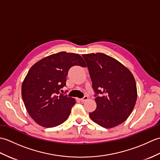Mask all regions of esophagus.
Instances as JSON below:
<instances>
[{"label": "esophagus", "mask_w": 160, "mask_h": 160, "mask_svg": "<svg viewBox=\"0 0 160 160\" xmlns=\"http://www.w3.org/2000/svg\"><path fill=\"white\" fill-rule=\"evenodd\" d=\"M88 98H88V96H84L82 98H81V99H80V101H81V102H83L87 100H88Z\"/></svg>", "instance_id": "1"}]
</instances>
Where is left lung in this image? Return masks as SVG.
Returning <instances> with one entry per match:
<instances>
[{
  "label": "left lung",
  "mask_w": 160,
  "mask_h": 160,
  "mask_svg": "<svg viewBox=\"0 0 160 160\" xmlns=\"http://www.w3.org/2000/svg\"><path fill=\"white\" fill-rule=\"evenodd\" d=\"M92 81L97 108L89 116L104 128L122 124L133 110L136 83L131 72L113 58L102 53L83 54Z\"/></svg>",
  "instance_id": "8db88e82"
}]
</instances>
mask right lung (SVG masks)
Here are the masks:
<instances>
[{
  "label": "right lung",
  "instance_id": "1",
  "mask_svg": "<svg viewBox=\"0 0 160 160\" xmlns=\"http://www.w3.org/2000/svg\"><path fill=\"white\" fill-rule=\"evenodd\" d=\"M86 67L79 54L62 52L33 64L22 85L27 111L43 127H57L69 118L76 100L60 93L66 87L68 71L73 66Z\"/></svg>",
  "mask_w": 160,
  "mask_h": 160
}]
</instances>
